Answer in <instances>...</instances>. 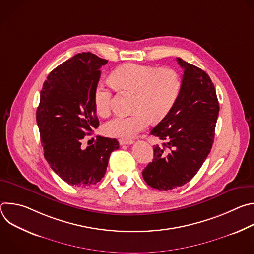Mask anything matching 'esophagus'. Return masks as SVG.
<instances>
[{"label": "esophagus", "mask_w": 254, "mask_h": 254, "mask_svg": "<svg viewBox=\"0 0 254 254\" xmlns=\"http://www.w3.org/2000/svg\"><path fill=\"white\" fill-rule=\"evenodd\" d=\"M120 143L122 144V146H124V144H131V143H133V140L127 139V138H122V139H120Z\"/></svg>", "instance_id": "obj_1"}]
</instances>
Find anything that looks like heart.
Here are the masks:
<instances>
[{"instance_id": "heart-1", "label": "heart", "mask_w": 254, "mask_h": 254, "mask_svg": "<svg viewBox=\"0 0 254 254\" xmlns=\"http://www.w3.org/2000/svg\"><path fill=\"white\" fill-rule=\"evenodd\" d=\"M112 80L120 91L135 93L131 115H119L104 125V132L115 137L129 138L146 128L151 121L165 119L174 107L181 90L179 74L171 68H158L134 63L117 68ZM114 86L100 81L93 93L96 113L106 117L113 110Z\"/></svg>"}]
</instances>
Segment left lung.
<instances>
[{"label": "left lung", "mask_w": 254, "mask_h": 254, "mask_svg": "<svg viewBox=\"0 0 254 254\" xmlns=\"http://www.w3.org/2000/svg\"><path fill=\"white\" fill-rule=\"evenodd\" d=\"M177 61L184 69L180 94L150 132L163 143L154 147V159L142 171L147 184L161 191L183 186L197 174L211 151L219 114L209 75L183 59Z\"/></svg>", "instance_id": "1"}]
</instances>
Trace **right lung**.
<instances>
[{"label": "right lung", "instance_id": "obj_1", "mask_svg": "<svg viewBox=\"0 0 254 254\" xmlns=\"http://www.w3.org/2000/svg\"><path fill=\"white\" fill-rule=\"evenodd\" d=\"M107 60L82 52L53 69L43 83L36 113L44 157L51 169L71 186L88 187L104 176L116 138L96 136L83 149L82 139L99 126L93 93L100 67Z\"/></svg>", "mask_w": 254, "mask_h": 254}]
</instances>
